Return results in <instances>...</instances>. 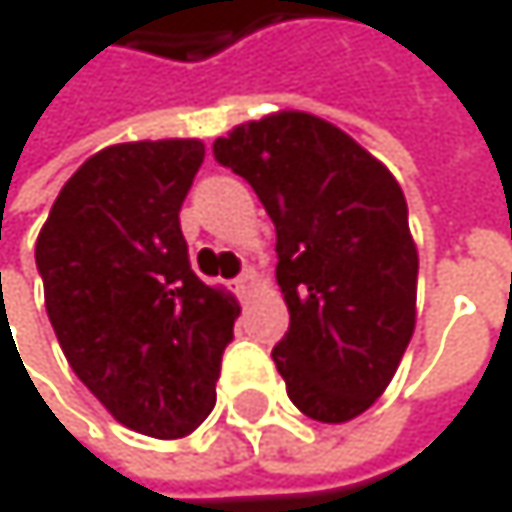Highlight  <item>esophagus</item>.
Returning <instances> with one entry per match:
<instances>
[{
  "instance_id": "1",
  "label": "esophagus",
  "mask_w": 512,
  "mask_h": 512,
  "mask_svg": "<svg viewBox=\"0 0 512 512\" xmlns=\"http://www.w3.org/2000/svg\"><path fill=\"white\" fill-rule=\"evenodd\" d=\"M235 289H238L241 295H253V292L259 289V277H256L253 271H244V274L235 280Z\"/></svg>"
}]
</instances>
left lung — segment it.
I'll use <instances>...</instances> for the list:
<instances>
[{
	"instance_id": "8db88e82",
	"label": "left lung",
	"mask_w": 512,
	"mask_h": 512,
	"mask_svg": "<svg viewBox=\"0 0 512 512\" xmlns=\"http://www.w3.org/2000/svg\"><path fill=\"white\" fill-rule=\"evenodd\" d=\"M277 229L289 332L271 350L292 404L350 422L392 383L416 329L419 253L395 174L335 123L274 111L214 141Z\"/></svg>"
}]
</instances>
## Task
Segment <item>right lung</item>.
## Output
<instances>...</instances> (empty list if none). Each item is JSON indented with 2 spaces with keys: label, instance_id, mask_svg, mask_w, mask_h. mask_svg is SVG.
<instances>
[{
  "label": "right lung",
  "instance_id": "add662e5",
  "mask_svg": "<svg viewBox=\"0 0 512 512\" xmlns=\"http://www.w3.org/2000/svg\"><path fill=\"white\" fill-rule=\"evenodd\" d=\"M205 144H111L59 189L35 265L56 341L81 383L126 428L174 440L217 401L238 298L189 268L180 205Z\"/></svg>",
  "mask_w": 512,
  "mask_h": 512
}]
</instances>
